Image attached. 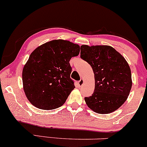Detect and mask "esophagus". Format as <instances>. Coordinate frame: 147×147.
Segmentation results:
<instances>
[{"instance_id":"obj_1","label":"esophagus","mask_w":147,"mask_h":147,"mask_svg":"<svg viewBox=\"0 0 147 147\" xmlns=\"http://www.w3.org/2000/svg\"><path fill=\"white\" fill-rule=\"evenodd\" d=\"M84 80H83V79H80V80L78 81V85H79L80 86H82V85L84 84Z\"/></svg>"}]
</instances>
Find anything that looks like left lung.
<instances>
[{"instance_id":"obj_1","label":"left lung","mask_w":147,"mask_h":147,"mask_svg":"<svg viewBox=\"0 0 147 147\" xmlns=\"http://www.w3.org/2000/svg\"><path fill=\"white\" fill-rule=\"evenodd\" d=\"M80 50V57L91 66L95 76V90L84 98L86 105L98 114L115 112L127 100L131 88L127 62L110 46L82 45Z\"/></svg>"}]
</instances>
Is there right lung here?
<instances>
[{
    "label": "right lung",
    "mask_w": 147,
    "mask_h": 147,
    "mask_svg": "<svg viewBox=\"0 0 147 147\" xmlns=\"http://www.w3.org/2000/svg\"><path fill=\"white\" fill-rule=\"evenodd\" d=\"M79 53V45L55 39L30 54L22 70L24 91L30 104L41 110H53L64 104L75 88L70 78L69 61Z\"/></svg>",
    "instance_id": "add662e5"
}]
</instances>
